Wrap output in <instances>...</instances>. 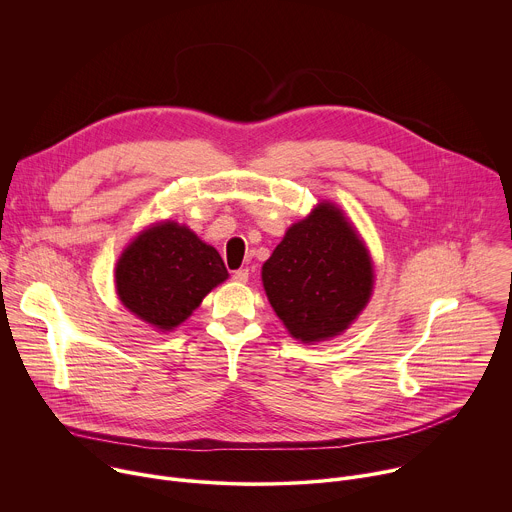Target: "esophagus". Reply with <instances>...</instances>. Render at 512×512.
<instances>
[{"label": "esophagus", "mask_w": 512, "mask_h": 512, "mask_svg": "<svg viewBox=\"0 0 512 512\" xmlns=\"http://www.w3.org/2000/svg\"><path fill=\"white\" fill-rule=\"evenodd\" d=\"M233 279L239 281V283H247V279H249V269H237V271H233Z\"/></svg>", "instance_id": "obj_1"}]
</instances>
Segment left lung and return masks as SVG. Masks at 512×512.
Segmentation results:
<instances>
[{
	"label": "left lung",
	"mask_w": 512,
	"mask_h": 512,
	"mask_svg": "<svg viewBox=\"0 0 512 512\" xmlns=\"http://www.w3.org/2000/svg\"><path fill=\"white\" fill-rule=\"evenodd\" d=\"M261 277L275 314L302 342L346 330L373 291L367 249L332 204H320L285 233Z\"/></svg>",
	"instance_id": "1"
}]
</instances>
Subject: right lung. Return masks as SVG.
Listing matches in <instances>:
<instances>
[{
    "label": "right lung",
    "mask_w": 512,
    "mask_h": 512,
    "mask_svg": "<svg viewBox=\"0 0 512 512\" xmlns=\"http://www.w3.org/2000/svg\"><path fill=\"white\" fill-rule=\"evenodd\" d=\"M227 275L214 247L186 227L164 223L125 249L115 281L125 308L160 330H172Z\"/></svg>",
    "instance_id": "1"
}]
</instances>
